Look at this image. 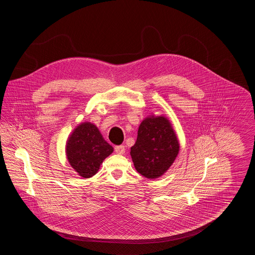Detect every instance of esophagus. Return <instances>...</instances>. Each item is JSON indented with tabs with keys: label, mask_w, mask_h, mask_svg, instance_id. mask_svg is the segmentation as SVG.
<instances>
[{
	"label": "esophagus",
	"mask_w": 255,
	"mask_h": 255,
	"mask_svg": "<svg viewBox=\"0 0 255 255\" xmlns=\"http://www.w3.org/2000/svg\"><path fill=\"white\" fill-rule=\"evenodd\" d=\"M115 151H116L117 154L122 155V154L125 153V147L123 145L116 146V147H115Z\"/></svg>",
	"instance_id": "1"
}]
</instances>
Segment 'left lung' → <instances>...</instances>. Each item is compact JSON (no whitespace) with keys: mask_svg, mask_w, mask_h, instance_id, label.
<instances>
[{"mask_svg":"<svg viewBox=\"0 0 255 255\" xmlns=\"http://www.w3.org/2000/svg\"><path fill=\"white\" fill-rule=\"evenodd\" d=\"M179 149V141L170 122L163 117H157L141 122L130 154L139 174L147 179H156L172 165Z\"/></svg>","mask_w":255,"mask_h":255,"instance_id":"obj_1","label":"left lung"}]
</instances>
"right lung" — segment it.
<instances>
[{"label":"right lung","mask_w":255,"mask_h":255,"mask_svg":"<svg viewBox=\"0 0 255 255\" xmlns=\"http://www.w3.org/2000/svg\"><path fill=\"white\" fill-rule=\"evenodd\" d=\"M70 164L81 177L91 178L97 174L102 161L114 148L104 140L96 125L86 122L73 131L67 143Z\"/></svg>","instance_id":"1"}]
</instances>
